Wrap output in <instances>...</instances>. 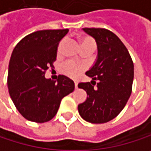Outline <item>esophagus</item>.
Masks as SVG:
<instances>
[{
  "label": "esophagus",
  "mask_w": 151,
  "mask_h": 151,
  "mask_svg": "<svg viewBox=\"0 0 151 151\" xmlns=\"http://www.w3.org/2000/svg\"><path fill=\"white\" fill-rule=\"evenodd\" d=\"M74 85H75V88L77 89V88H78V82H75V83H74Z\"/></svg>",
  "instance_id": "1"
}]
</instances>
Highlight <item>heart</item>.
<instances>
[{"label":"heart","mask_w":151,"mask_h":151,"mask_svg":"<svg viewBox=\"0 0 151 151\" xmlns=\"http://www.w3.org/2000/svg\"><path fill=\"white\" fill-rule=\"evenodd\" d=\"M79 40H80L81 47H82L83 50H86V49H91L93 51L95 50L96 42L90 36H79ZM84 69H85L84 65L78 64V63H75L72 60H68L63 64L61 71L62 73L65 75L69 76L71 78H75Z\"/></svg>","instance_id":"b5f03b06"}]
</instances>
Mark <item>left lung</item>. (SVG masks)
Here are the masks:
<instances>
[{"label":"left lung","mask_w":151,"mask_h":151,"mask_svg":"<svg viewBox=\"0 0 151 151\" xmlns=\"http://www.w3.org/2000/svg\"><path fill=\"white\" fill-rule=\"evenodd\" d=\"M98 46V60L86 74L91 82H82L78 88L87 93L79 104V115L92 124H104L115 118L124 108L132 91L134 65L130 53L111 31L105 28H83Z\"/></svg>","instance_id":"8db88e82"}]
</instances>
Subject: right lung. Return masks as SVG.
Instances as JSON below:
<instances>
[{
  "instance_id": "obj_1",
  "label": "right lung",
  "mask_w": 151,
  "mask_h": 151,
  "mask_svg": "<svg viewBox=\"0 0 151 151\" xmlns=\"http://www.w3.org/2000/svg\"><path fill=\"white\" fill-rule=\"evenodd\" d=\"M68 29L36 31L24 37L14 47L8 66L9 95L18 111L35 123L50 121L56 115L62 99L74 90V83L64 75L47 79L53 66L60 41Z\"/></svg>"
}]
</instances>
